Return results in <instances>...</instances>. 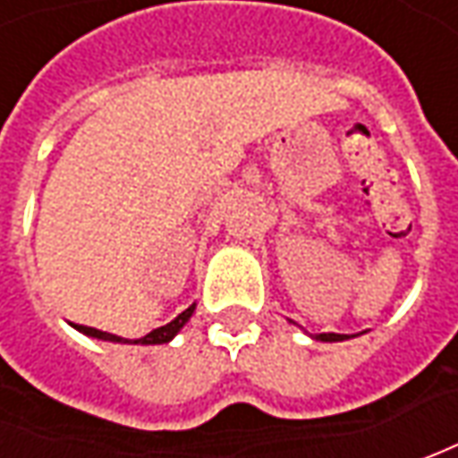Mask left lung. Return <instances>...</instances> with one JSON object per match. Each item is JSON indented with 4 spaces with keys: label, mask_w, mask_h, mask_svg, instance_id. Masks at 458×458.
I'll list each match as a JSON object with an SVG mask.
<instances>
[{
    "label": "left lung",
    "mask_w": 458,
    "mask_h": 458,
    "mask_svg": "<svg viewBox=\"0 0 458 458\" xmlns=\"http://www.w3.org/2000/svg\"><path fill=\"white\" fill-rule=\"evenodd\" d=\"M318 342H344V339H349L346 334H318L316 336Z\"/></svg>",
    "instance_id": "1"
}]
</instances>
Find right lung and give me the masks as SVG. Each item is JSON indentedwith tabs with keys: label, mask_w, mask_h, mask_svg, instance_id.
<instances>
[{
	"label": "right lung",
	"mask_w": 458,
	"mask_h": 458,
	"mask_svg": "<svg viewBox=\"0 0 458 458\" xmlns=\"http://www.w3.org/2000/svg\"><path fill=\"white\" fill-rule=\"evenodd\" d=\"M191 313H193V306L185 308L183 313H178L170 324L160 326V328H152L148 336H142V339H122V336H114V334H106V331H98V328H91V326H76L79 331L83 334H89V336H94V339H104V342H124V344H165L170 342L181 328L185 326V321L191 318Z\"/></svg>",
	"instance_id": "add662e5"
}]
</instances>
